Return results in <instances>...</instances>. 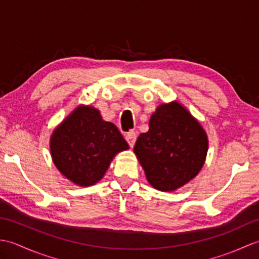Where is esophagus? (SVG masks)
I'll return each mask as SVG.
<instances>
[{"label":"esophagus","mask_w":259,"mask_h":259,"mask_svg":"<svg viewBox=\"0 0 259 259\" xmlns=\"http://www.w3.org/2000/svg\"><path fill=\"white\" fill-rule=\"evenodd\" d=\"M125 140H126V142H128L130 147H134V145L136 144V140H137V135L135 131H129V133L125 135Z\"/></svg>","instance_id":"esophagus-1"}]
</instances>
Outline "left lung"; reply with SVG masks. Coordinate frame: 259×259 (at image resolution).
Wrapping results in <instances>:
<instances>
[{"instance_id":"left-lung-1","label":"left lung","mask_w":259,"mask_h":259,"mask_svg":"<svg viewBox=\"0 0 259 259\" xmlns=\"http://www.w3.org/2000/svg\"><path fill=\"white\" fill-rule=\"evenodd\" d=\"M134 151L153 188L175 191L201 170L208 138L188 110L174 101L157 108L149 130L138 137Z\"/></svg>"}]
</instances>
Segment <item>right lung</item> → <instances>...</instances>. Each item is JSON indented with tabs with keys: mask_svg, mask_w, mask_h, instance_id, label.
<instances>
[{
	"mask_svg": "<svg viewBox=\"0 0 259 259\" xmlns=\"http://www.w3.org/2000/svg\"><path fill=\"white\" fill-rule=\"evenodd\" d=\"M129 149L117 126L102 120L90 106L74 109L56 129L50 139L53 162L73 184L88 187L106 174L114 156Z\"/></svg>",
	"mask_w": 259,
	"mask_h": 259,
	"instance_id": "right-lung-1",
	"label": "right lung"
}]
</instances>
